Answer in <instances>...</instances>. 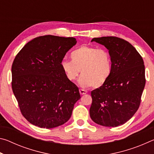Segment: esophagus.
Here are the masks:
<instances>
[{"label":"esophagus","instance_id":"1","mask_svg":"<svg viewBox=\"0 0 154 154\" xmlns=\"http://www.w3.org/2000/svg\"><path fill=\"white\" fill-rule=\"evenodd\" d=\"M79 92H80V94L83 95V94H85L87 93V91H85L84 90H82V89H80L79 90Z\"/></svg>","mask_w":154,"mask_h":154}]
</instances>
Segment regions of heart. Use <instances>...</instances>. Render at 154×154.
I'll return each instance as SVG.
<instances>
[{
	"label": "heart",
	"mask_w": 154,
	"mask_h": 154,
	"mask_svg": "<svg viewBox=\"0 0 154 154\" xmlns=\"http://www.w3.org/2000/svg\"><path fill=\"white\" fill-rule=\"evenodd\" d=\"M71 58L72 60H62V69L70 81L76 79L81 71V86L100 88L111 76L112 62L106 49L83 45L72 51Z\"/></svg>",
	"instance_id": "obj_1"
}]
</instances>
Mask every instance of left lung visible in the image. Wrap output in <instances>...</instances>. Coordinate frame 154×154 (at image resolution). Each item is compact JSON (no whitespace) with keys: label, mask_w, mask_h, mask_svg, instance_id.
<instances>
[{"label":"left lung","mask_w":154,"mask_h":154,"mask_svg":"<svg viewBox=\"0 0 154 154\" xmlns=\"http://www.w3.org/2000/svg\"><path fill=\"white\" fill-rule=\"evenodd\" d=\"M109 50L112 62L110 77L103 86L92 90L91 119L99 125L117 127L134 116L145 85L141 56L129 42L116 36L94 38Z\"/></svg>","instance_id":"1"}]
</instances>
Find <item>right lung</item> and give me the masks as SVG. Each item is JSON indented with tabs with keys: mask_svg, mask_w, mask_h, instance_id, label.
Segmentation results:
<instances>
[{
	"mask_svg": "<svg viewBox=\"0 0 154 154\" xmlns=\"http://www.w3.org/2000/svg\"><path fill=\"white\" fill-rule=\"evenodd\" d=\"M76 43L73 37L41 36L27 43L15 56L11 67L13 92L30 124L49 129L71 118L81 96L60 64Z\"/></svg>",
	"mask_w": 154,
	"mask_h": 154,
	"instance_id": "obj_1",
	"label": "right lung"
}]
</instances>
